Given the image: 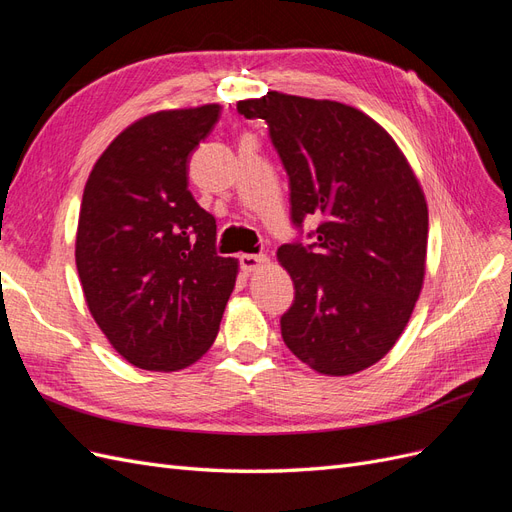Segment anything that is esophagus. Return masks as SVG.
Masks as SVG:
<instances>
[{
	"instance_id": "esophagus-1",
	"label": "esophagus",
	"mask_w": 512,
	"mask_h": 512,
	"mask_svg": "<svg viewBox=\"0 0 512 512\" xmlns=\"http://www.w3.org/2000/svg\"><path fill=\"white\" fill-rule=\"evenodd\" d=\"M239 262H241V269L245 273H254L260 267L267 265V256L265 254H241Z\"/></svg>"
}]
</instances>
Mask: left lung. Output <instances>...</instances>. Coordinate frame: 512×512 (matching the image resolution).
<instances>
[{
    "instance_id": "1",
    "label": "left lung",
    "mask_w": 512,
    "mask_h": 512,
    "mask_svg": "<svg viewBox=\"0 0 512 512\" xmlns=\"http://www.w3.org/2000/svg\"><path fill=\"white\" fill-rule=\"evenodd\" d=\"M237 111L267 121L290 179L294 226L320 218L312 245L277 250L294 284L280 320L284 344L324 376L371 367L404 333L423 288L421 183L393 136L354 106L267 91Z\"/></svg>"
}]
</instances>
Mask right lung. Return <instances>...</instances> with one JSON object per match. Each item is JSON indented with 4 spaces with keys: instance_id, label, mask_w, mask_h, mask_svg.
<instances>
[{
    "instance_id": "add662e5",
    "label": "right lung",
    "mask_w": 512,
    "mask_h": 512,
    "mask_svg": "<svg viewBox=\"0 0 512 512\" xmlns=\"http://www.w3.org/2000/svg\"><path fill=\"white\" fill-rule=\"evenodd\" d=\"M220 104L145 115L104 149L85 183L76 269L89 314L128 363L179 371L203 356L237 282L215 252V218L188 190V160Z\"/></svg>"
}]
</instances>
